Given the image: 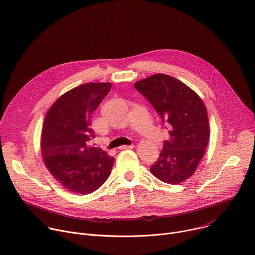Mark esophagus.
Returning a JSON list of instances; mask_svg holds the SVG:
<instances>
[{"instance_id": "obj_1", "label": "esophagus", "mask_w": 255, "mask_h": 255, "mask_svg": "<svg viewBox=\"0 0 255 255\" xmlns=\"http://www.w3.org/2000/svg\"><path fill=\"white\" fill-rule=\"evenodd\" d=\"M134 148V146L133 145H129V146H128V145H125V146H122V147H120V149L121 150H126V149H133Z\"/></svg>"}]
</instances>
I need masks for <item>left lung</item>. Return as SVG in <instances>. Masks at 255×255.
<instances>
[{
    "instance_id": "left-lung-1",
    "label": "left lung",
    "mask_w": 255,
    "mask_h": 255,
    "mask_svg": "<svg viewBox=\"0 0 255 255\" xmlns=\"http://www.w3.org/2000/svg\"><path fill=\"white\" fill-rule=\"evenodd\" d=\"M134 88L153 105L170 134L151 172L163 182L179 184L193 175L207 149L210 126L206 106L192 89L166 74L137 81Z\"/></svg>"
}]
</instances>
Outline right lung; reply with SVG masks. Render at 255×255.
I'll return each instance as SVG.
<instances>
[{"instance_id": "1", "label": "right lung", "mask_w": 255, "mask_h": 255, "mask_svg": "<svg viewBox=\"0 0 255 255\" xmlns=\"http://www.w3.org/2000/svg\"><path fill=\"white\" fill-rule=\"evenodd\" d=\"M111 83H87L66 92L47 111L41 132L45 166L68 190L88 194L109 177L115 158L89 146L95 137L91 117Z\"/></svg>"}]
</instances>
